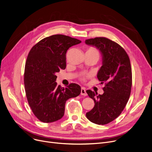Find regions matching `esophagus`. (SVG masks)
Listing matches in <instances>:
<instances>
[{"label":"esophagus","mask_w":152,"mask_h":152,"mask_svg":"<svg viewBox=\"0 0 152 152\" xmlns=\"http://www.w3.org/2000/svg\"><path fill=\"white\" fill-rule=\"evenodd\" d=\"M81 94L83 95V96H86V95H87V93H86V89L85 88H83V87L81 88Z\"/></svg>","instance_id":"esophagus-1"}]
</instances>
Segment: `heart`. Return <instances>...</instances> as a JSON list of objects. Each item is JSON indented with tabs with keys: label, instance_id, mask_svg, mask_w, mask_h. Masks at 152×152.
<instances>
[{
	"label": "heart",
	"instance_id": "1",
	"mask_svg": "<svg viewBox=\"0 0 152 152\" xmlns=\"http://www.w3.org/2000/svg\"><path fill=\"white\" fill-rule=\"evenodd\" d=\"M88 50H89V51H93V52H95V53H98V50H97L96 49H95V48H89L88 49ZM88 50H87V51H88ZM85 75H83L81 76L82 80H84V78H85Z\"/></svg>",
	"mask_w": 152,
	"mask_h": 152
}]
</instances>
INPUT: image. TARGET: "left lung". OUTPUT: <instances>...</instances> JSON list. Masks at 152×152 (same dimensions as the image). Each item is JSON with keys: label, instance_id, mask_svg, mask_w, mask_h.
I'll return each instance as SVG.
<instances>
[{"label": "left lung", "instance_id": "8db88e82", "mask_svg": "<svg viewBox=\"0 0 152 152\" xmlns=\"http://www.w3.org/2000/svg\"><path fill=\"white\" fill-rule=\"evenodd\" d=\"M85 43L95 46L102 54V66L97 77L105 85L103 94L86 91L94 100V106L86 116L95 124L106 125L121 113L130 98L132 85L130 58L124 49L108 38L89 39Z\"/></svg>", "mask_w": 152, "mask_h": 152}]
</instances>
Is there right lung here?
Returning a JSON list of instances; mask_svg holds the SVG:
<instances>
[{"mask_svg": "<svg viewBox=\"0 0 152 152\" xmlns=\"http://www.w3.org/2000/svg\"><path fill=\"white\" fill-rule=\"evenodd\" d=\"M81 42L67 36L53 35L37 42L28 54L24 77L26 97L34 115L42 122L60 120L66 101L81 93L77 84L61 88L56 82V73L66 68L67 50Z\"/></svg>", "mask_w": 152, "mask_h": 152, "instance_id": "right-lung-1", "label": "right lung"}]
</instances>
